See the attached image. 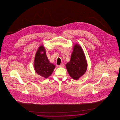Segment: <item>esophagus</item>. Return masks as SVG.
Returning <instances> with one entry per match:
<instances>
[{"instance_id": "esophagus-1", "label": "esophagus", "mask_w": 120, "mask_h": 120, "mask_svg": "<svg viewBox=\"0 0 120 120\" xmlns=\"http://www.w3.org/2000/svg\"><path fill=\"white\" fill-rule=\"evenodd\" d=\"M64 66H65V64H61V65L59 66V67H60V68H64Z\"/></svg>"}]
</instances>
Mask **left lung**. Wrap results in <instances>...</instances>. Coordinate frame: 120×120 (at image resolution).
Here are the masks:
<instances>
[{"label":"left lung","mask_w":120,"mask_h":120,"mask_svg":"<svg viewBox=\"0 0 120 120\" xmlns=\"http://www.w3.org/2000/svg\"><path fill=\"white\" fill-rule=\"evenodd\" d=\"M87 66L85 54L82 48L76 44L73 47L70 61L66 64L69 75L75 80L79 79L85 73Z\"/></svg>","instance_id":"1"}]
</instances>
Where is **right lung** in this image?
Returning a JSON list of instances; mask_svg holds the SVG:
<instances>
[{
	"label": "right lung",
	"mask_w": 120,
	"mask_h": 120,
	"mask_svg": "<svg viewBox=\"0 0 120 120\" xmlns=\"http://www.w3.org/2000/svg\"><path fill=\"white\" fill-rule=\"evenodd\" d=\"M34 66L35 72L44 78L49 77L55 68V65L49 62L42 45L39 47L36 52Z\"/></svg>",
	"instance_id": "obj_1"
}]
</instances>
